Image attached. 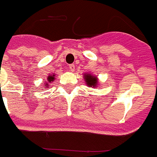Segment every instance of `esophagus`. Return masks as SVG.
Masks as SVG:
<instances>
[{
  "instance_id": "obj_1",
  "label": "esophagus",
  "mask_w": 157,
  "mask_h": 157,
  "mask_svg": "<svg viewBox=\"0 0 157 157\" xmlns=\"http://www.w3.org/2000/svg\"><path fill=\"white\" fill-rule=\"evenodd\" d=\"M69 70H70L71 71H75V65L71 64V65H69Z\"/></svg>"
}]
</instances>
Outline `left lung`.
<instances>
[{"instance_id":"8db88e82","label":"left lung","mask_w":157,"mask_h":157,"mask_svg":"<svg viewBox=\"0 0 157 157\" xmlns=\"http://www.w3.org/2000/svg\"><path fill=\"white\" fill-rule=\"evenodd\" d=\"M86 82L89 86H94L97 84V78L91 75H86Z\"/></svg>"}]
</instances>
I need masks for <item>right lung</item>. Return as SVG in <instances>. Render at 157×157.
<instances>
[{"label": "right lung", "instance_id": "obj_1", "mask_svg": "<svg viewBox=\"0 0 157 157\" xmlns=\"http://www.w3.org/2000/svg\"><path fill=\"white\" fill-rule=\"evenodd\" d=\"M54 76H55V75H49V76H48V82H52V81H54V80H55V77H54ZM47 85L48 86V83H47Z\"/></svg>", "mask_w": 157, "mask_h": 157}]
</instances>
